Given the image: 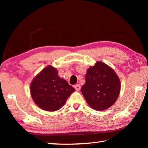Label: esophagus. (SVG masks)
Segmentation results:
<instances>
[{
    "label": "esophagus",
    "instance_id": "esophagus-1",
    "mask_svg": "<svg viewBox=\"0 0 148 148\" xmlns=\"http://www.w3.org/2000/svg\"><path fill=\"white\" fill-rule=\"evenodd\" d=\"M74 87L75 89H76V91H79L80 88H81V86H80L79 84H76V85H74Z\"/></svg>",
    "mask_w": 148,
    "mask_h": 148
}]
</instances>
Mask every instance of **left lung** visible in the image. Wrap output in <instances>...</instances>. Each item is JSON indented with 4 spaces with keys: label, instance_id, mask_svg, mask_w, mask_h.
Segmentation results:
<instances>
[{
    "label": "left lung",
    "instance_id": "1",
    "mask_svg": "<svg viewBox=\"0 0 148 148\" xmlns=\"http://www.w3.org/2000/svg\"><path fill=\"white\" fill-rule=\"evenodd\" d=\"M120 89V80L114 70L98 61L87 70L81 92L92 109L102 111L116 102Z\"/></svg>",
    "mask_w": 148,
    "mask_h": 148
}]
</instances>
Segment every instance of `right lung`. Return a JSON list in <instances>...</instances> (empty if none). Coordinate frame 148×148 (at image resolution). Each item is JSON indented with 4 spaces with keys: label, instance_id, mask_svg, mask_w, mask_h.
Listing matches in <instances>:
<instances>
[{
    "label": "right lung",
    "instance_id": "add662e5",
    "mask_svg": "<svg viewBox=\"0 0 148 148\" xmlns=\"http://www.w3.org/2000/svg\"><path fill=\"white\" fill-rule=\"evenodd\" d=\"M75 91L66 80L58 76L51 66L44 69L31 84L30 91L36 104L46 111L54 112L64 106L67 99Z\"/></svg>",
    "mask_w": 148,
    "mask_h": 148
}]
</instances>
